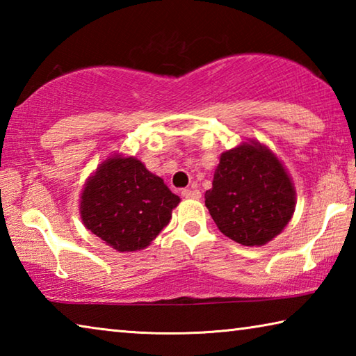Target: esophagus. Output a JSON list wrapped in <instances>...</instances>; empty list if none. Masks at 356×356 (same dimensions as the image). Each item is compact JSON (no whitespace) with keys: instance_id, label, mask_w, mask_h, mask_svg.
I'll list each match as a JSON object with an SVG mask.
<instances>
[{"instance_id":"34e87169","label":"esophagus","mask_w":356,"mask_h":356,"mask_svg":"<svg viewBox=\"0 0 356 356\" xmlns=\"http://www.w3.org/2000/svg\"><path fill=\"white\" fill-rule=\"evenodd\" d=\"M182 196L184 197H191V200H200L201 191L196 190V188H185V190H182Z\"/></svg>"}]
</instances>
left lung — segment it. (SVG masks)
Here are the masks:
<instances>
[{
  "instance_id": "obj_1",
  "label": "left lung",
  "mask_w": 356,
  "mask_h": 356,
  "mask_svg": "<svg viewBox=\"0 0 356 356\" xmlns=\"http://www.w3.org/2000/svg\"><path fill=\"white\" fill-rule=\"evenodd\" d=\"M297 193L272 149L248 140L220 155L206 207L220 231L245 246H264L292 220Z\"/></svg>"
}]
</instances>
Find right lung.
<instances>
[{"label": "right lung", "instance_id": "obj_1", "mask_svg": "<svg viewBox=\"0 0 356 356\" xmlns=\"http://www.w3.org/2000/svg\"><path fill=\"white\" fill-rule=\"evenodd\" d=\"M180 197L141 160L114 154L88 177L80 196L83 225L119 252L141 251L168 226Z\"/></svg>", "mask_w": 356, "mask_h": 356}]
</instances>
